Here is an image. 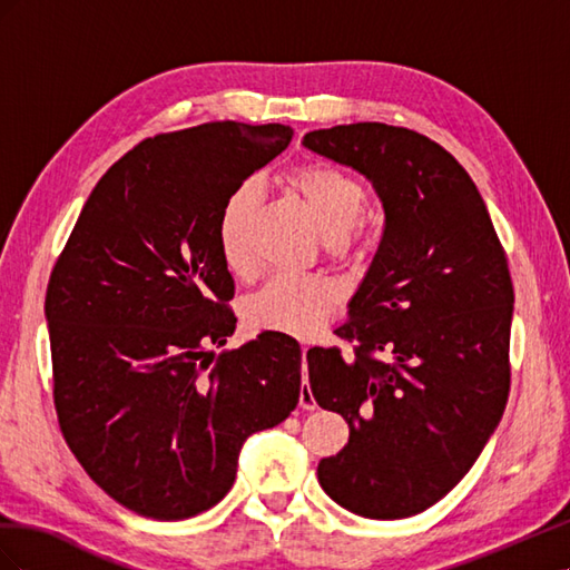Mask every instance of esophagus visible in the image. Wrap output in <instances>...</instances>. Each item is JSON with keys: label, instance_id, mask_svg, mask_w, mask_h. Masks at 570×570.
Here are the masks:
<instances>
[{"label": "esophagus", "instance_id": "1", "mask_svg": "<svg viewBox=\"0 0 570 570\" xmlns=\"http://www.w3.org/2000/svg\"><path fill=\"white\" fill-rule=\"evenodd\" d=\"M304 352V366H302V371L306 373V347L302 350ZM299 406L302 409H316V400H314V394H312V387L306 385V381H304V385H302V390H299Z\"/></svg>", "mask_w": 570, "mask_h": 570}]
</instances>
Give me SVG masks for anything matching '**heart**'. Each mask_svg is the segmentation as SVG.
<instances>
[{
	"mask_svg": "<svg viewBox=\"0 0 570 570\" xmlns=\"http://www.w3.org/2000/svg\"><path fill=\"white\" fill-rule=\"evenodd\" d=\"M299 202L331 252L350 245V233L366 209V187L344 170L321 161L289 168L281 178ZM256 212V187L245 183L223 199L216 220L220 262L233 275L249 273L247 233ZM337 308V289L312 278H273L245 306V321L256 333L314 337Z\"/></svg>",
	"mask_w": 570,
	"mask_h": 570,
	"instance_id": "b5f03b06",
	"label": "heart"
}]
</instances>
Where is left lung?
<instances>
[{
	"label": "left lung",
	"mask_w": 570,
	"mask_h": 570,
	"mask_svg": "<svg viewBox=\"0 0 570 570\" xmlns=\"http://www.w3.org/2000/svg\"><path fill=\"white\" fill-rule=\"evenodd\" d=\"M302 145L364 176L385 228L337 335L306 352L318 406L350 442L321 459L340 507L375 521L416 515L452 492L485 450L509 396L513 285L488 206L463 166L406 128L352 124Z\"/></svg>",
	"instance_id": "8db88e82"
}]
</instances>
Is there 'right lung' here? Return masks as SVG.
I'll return each instance as SVG.
<instances>
[{"label": "right lung", "instance_id": "1", "mask_svg": "<svg viewBox=\"0 0 570 570\" xmlns=\"http://www.w3.org/2000/svg\"><path fill=\"white\" fill-rule=\"evenodd\" d=\"M292 128L216 120L157 135L85 202L45 299L61 433L126 509L183 521L218 504L249 435L299 402L302 350L235 333L223 199L289 145Z\"/></svg>", "mask_w": 570, "mask_h": 570}]
</instances>
